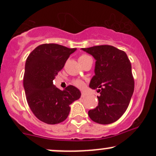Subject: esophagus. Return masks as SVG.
Masks as SVG:
<instances>
[{"instance_id": "1", "label": "esophagus", "mask_w": 156, "mask_h": 156, "mask_svg": "<svg viewBox=\"0 0 156 156\" xmlns=\"http://www.w3.org/2000/svg\"><path fill=\"white\" fill-rule=\"evenodd\" d=\"M86 96V94L84 92H81V97H84Z\"/></svg>"}]
</instances>
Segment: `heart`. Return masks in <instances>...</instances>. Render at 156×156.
Masks as SVG:
<instances>
[{
  "instance_id": "b5f03b06",
  "label": "heart",
  "mask_w": 156,
  "mask_h": 156,
  "mask_svg": "<svg viewBox=\"0 0 156 156\" xmlns=\"http://www.w3.org/2000/svg\"><path fill=\"white\" fill-rule=\"evenodd\" d=\"M88 58H90V56H88V55L82 54L80 56L79 59H79V61H81V60H84V59H88ZM73 84L78 87H82L83 86H84V83H83V81H81V80H75V81H73Z\"/></svg>"
}]
</instances>
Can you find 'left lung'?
Returning <instances> with one entry per match:
<instances>
[{"instance_id":"1","label":"left lung","mask_w":156,"mask_h":156,"mask_svg":"<svg viewBox=\"0 0 156 156\" xmlns=\"http://www.w3.org/2000/svg\"><path fill=\"white\" fill-rule=\"evenodd\" d=\"M96 59L95 75L90 87L98 89V106L88 112L92 121L108 125L119 120L127 110L134 90L131 64L123 50L110 45L82 48Z\"/></svg>"}]
</instances>
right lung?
Returning <instances> with one entry per match:
<instances>
[{
  "instance_id": "add662e5",
  "label": "right lung",
  "mask_w": 156,
  "mask_h": 156,
  "mask_svg": "<svg viewBox=\"0 0 156 156\" xmlns=\"http://www.w3.org/2000/svg\"><path fill=\"white\" fill-rule=\"evenodd\" d=\"M76 50L56 44H44L34 49L26 59L23 86L28 104L33 114L48 125L65 121L70 112L69 105L81 97L77 87L69 85L61 90L53 83Z\"/></svg>"
}]
</instances>
